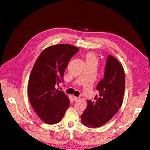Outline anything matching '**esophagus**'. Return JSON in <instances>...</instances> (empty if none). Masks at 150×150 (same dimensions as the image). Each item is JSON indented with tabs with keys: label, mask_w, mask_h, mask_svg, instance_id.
Returning <instances> with one entry per match:
<instances>
[{
	"label": "esophagus",
	"mask_w": 150,
	"mask_h": 150,
	"mask_svg": "<svg viewBox=\"0 0 150 150\" xmlns=\"http://www.w3.org/2000/svg\"><path fill=\"white\" fill-rule=\"evenodd\" d=\"M73 99H74V100H75V101H76V100H78V99H79V98H77V97H75V96H73Z\"/></svg>",
	"instance_id": "esophagus-1"
}]
</instances>
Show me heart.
Masks as SVG:
<instances>
[{
  "label": "heart",
  "mask_w": 150,
  "mask_h": 150,
  "mask_svg": "<svg viewBox=\"0 0 150 150\" xmlns=\"http://www.w3.org/2000/svg\"><path fill=\"white\" fill-rule=\"evenodd\" d=\"M86 60L87 61H94L97 62V59L96 56L93 53H88L86 55Z\"/></svg>",
  "instance_id": "b5f03b06"
}]
</instances>
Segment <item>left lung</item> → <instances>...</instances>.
Masks as SVG:
<instances>
[{
	"label": "left lung",
	"mask_w": 150,
	"mask_h": 150,
	"mask_svg": "<svg viewBox=\"0 0 150 150\" xmlns=\"http://www.w3.org/2000/svg\"><path fill=\"white\" fill-rule=\"evenodd\" d=\"M125 89V75L122 64L114 57H107L104 78L98 83L94 101L88 105L81 115L84 125L90 128L98 127L110 121L121 106Z\"/></svg>",
	"instance_id": "left-lung-1"
}]
</instances>
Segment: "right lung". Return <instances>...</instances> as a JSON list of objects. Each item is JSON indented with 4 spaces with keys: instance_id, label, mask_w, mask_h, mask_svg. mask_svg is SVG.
I'll use <instances>...</instances> for the list:
<instances>
[{
    "instance_id": "right-lung-1",
    "label": "right lung",
    "mask_w": 150,
    "mask_h": 150,
    "mask_svg": "<svg viewBox=\"0 0 150 150\" xmlns=\"http://www.w3.org/2000/svg\"><path fill=\"white\" fill-rule=\"evenodd\" d=\"M78 51L69 44L49 47L40 53L32 68L28 96L35 112L48 125L59 122L70 105L64 93L55 86L63 81L68 63Z\"/></svg>"
}]
</instances>
